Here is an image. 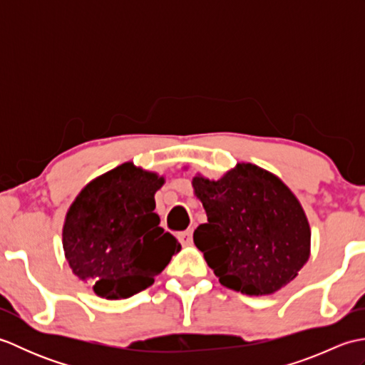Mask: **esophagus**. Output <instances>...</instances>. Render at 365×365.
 <instances>
[{
  "label": "esophagus",
  "mask_w": 365,
  "mask_h": 365,
  "mask_svg": "<svg viewBox=\"0 0 365 365\" xmlns=\"http://www.w3.org/2000/svg\"><path fill=\"white\" fill-rule=\"evenodd\" d=\"M178 240H180V243L183 246H190L192 243V230H183V232H178Z\"/></svg>",
  "instance_id": "obj_1"
}]
</instances>
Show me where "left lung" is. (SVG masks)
<instances>
[{"label":"left lung","instance_id":"left-lung-1","mask_svg":"<svg viewBox=\"0 0 365 365\" xmlns=\"http://www.w3.org/2000/svg\"><path fill=\"white\" fill-rule=\"evenodd\" d=\"M192 187L208 218L192 240L224 287L259 297L297 277L309 259L311 229L276 175L243 163L221 180L195 177Z\"/></svg>","mask_w":365,"mask_h":365}]
</instances>
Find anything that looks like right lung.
<instances>
[{
    "instance_id": "add662e5",
    "label": "right lung",
    "mask_w": 365,
    "mask_h": 365,
    "mask_svg": "<svg viewBox=\"0 0 365 365\" xmlns=\"http://www.w3.org/2000/svg\"><path fill=\"white\" fill-rule=\"evenodd\" d=\"M163 183L125 163L91 182L72 204L63 229L66 259L98 297L122 299L145 290L182 250L153 213Z\"/></svg>"
}]
</instances>
